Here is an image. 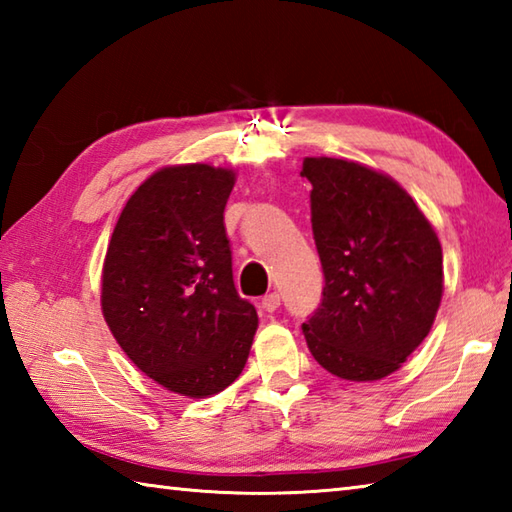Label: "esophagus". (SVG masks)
Listing matches in <instances>:
<instances>
[{"instance_id":"34e87169","label":"esophagus","mask_w":512,"mask_h":512,"mask_svg":"<svg viewBox=\"0 0 512 512\" xmlns=\"http://www.w3.org/2000/svg\"><path fill=\"white\" fill-rule=\"evenodd\" d=\"M279 306H281V297L277 295V292H270V295H266V297L262 299V308H264L266 312H275Z\"/></svg>"}]
</instances>
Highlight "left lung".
<instances>
[{
    "label": "left lung",
    "mask_w": 512,
    "mask_h": 512,
    "mask_svg": "<svg viewBox=\"0 0 512 512\" xmlns=\"http://www.w3.org/2000/svg\"><path fill=\"white\" fill-rule=\"evenodd\" d=\"M323 301L303 323L330 374L372 383L427 339L442 301V246L411 195L383 171L345 158H303Z\"/></svg>",
    "instance_id": "8db88e82"
}]
</instances>
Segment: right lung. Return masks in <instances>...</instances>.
Masks as SVG:
<instances>
[{
    "instance_id": "obj_1",
    "label": "right lung",
    "mask_w": 512,
    "mask_h": 512,
    "mask_svg": "<svg viewBox=\"0 0 512 512\" xmlns=\"http://www.w3.org/2000/svg\"><path fill=\"white\" fill-rule=\"evenodd\" d=\"M235 171L162 167L127 200L107 246L101 310L140 372L187 398L242 374L257 310L237 295L224 206Z\"/></svg>"
}]
</instances>
